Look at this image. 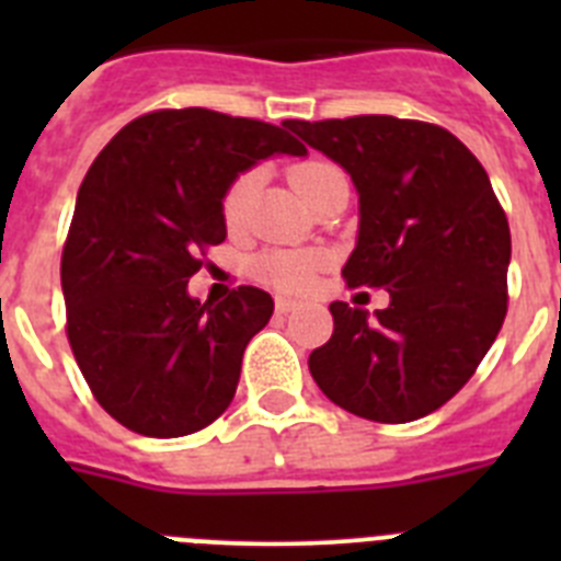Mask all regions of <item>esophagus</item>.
<instances>
[{
	"instance_id": "1",
	"label": "esophagus",
	"mask_w": 561,
	"mask_h": 561,
	"mask_svg": "<svg viewBox=\"0 0 561 561\" xmlns=\"http://www.w3.org/2000/svg\"><path fill=\"white\" fill-rule=\"evenodd\" d=\"M275 309L277 314H289V311L297 309V300H291V297H277Z\"/></svg>"
}]
</instances>
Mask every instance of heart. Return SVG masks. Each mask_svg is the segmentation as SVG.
<instances>
[{
	"mask_svg": "<svg viewBox=\"0 0 561 561\" xmlns=\"http://www.w3.org/2000/svg\"><path fill=\"white\" fill-rule=\"evenodd\" d=\"M340 168L323 160H306L289 168V182L295 191L311 205L317 193L323 191L334 176H340ZM255 171L238 173L236 180L221 193V219L227 230H241L250 216L252 193H255ZM323 266V255L314 250H266L255 257V275L264 277L266 284L284 291H304L314 284L317 272Z\"/></svg>",
	"mask_w": 561,
	"mask_h": 561,
	"instance_id": "obj_1",
	"label": "heart"
}]
</instances>
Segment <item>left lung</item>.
<instances>
[{
	"label": "left lung",
	"mask_w": 561,
	"mask_h": 561,
	"mask_svg": "<svg viewBox=\"0 0 561 561\" xmlns=\"http://www.w3.org/2000/svg\"><path fill=\"white\" fill-rule=\"evenodd\" d=\"M284 126L359 191L348 289L390 291L374 314L329 306L334 334L309 356L317 388L359 419H424L472 379L508 311L512 232L489 173L435 123L359 114Z\"/></svg>",
	"instance_id": "left-lung-1"
}]
</instances>
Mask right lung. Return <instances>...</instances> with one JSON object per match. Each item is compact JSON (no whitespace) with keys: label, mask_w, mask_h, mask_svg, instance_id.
Masks as SVG:
<instances>
[{"label":"right lung","mask_w":561,"mask_h":561,"mask_svg":"<svg viewBox=\"0 0 561 561\" xmlns=\"http://www.w3.org/2000/svg\"><path fill=\"white\" fill-rule=\"evenodd\" d=\"M272 153L306 148L252 117L157 108L83 176L61 252L67 340L98 404L131 433L180 438L230 408L247 342L275 304L255 286L199 304L187 280L227 238L225 187Z\"/></svg>","instance_id":"right-lung-1"}]
</instances>
